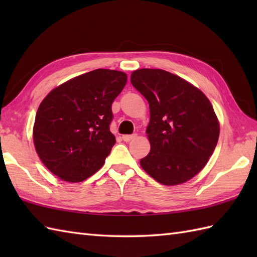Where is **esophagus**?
Segmentation results:
<instances>
[{"label":"esophagus","instance_id":"34e87169","mask_svg":"<svg viewBox=\"0 0 257 257\" xmlns=\"http://www.w3.org/2000/svg\"><path fill=\"white\" fill-rule=\"evenodd\" d=\"M136 137H137V135H136V134H134V135H123L122 136V140L125 141V143H129V141H132Z\"/></svg>","mask_w":257,"mask_h":257}]
</instances>
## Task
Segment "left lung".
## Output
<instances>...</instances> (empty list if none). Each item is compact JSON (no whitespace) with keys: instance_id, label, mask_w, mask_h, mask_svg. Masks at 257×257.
<instances>
[{"instance_id":"1","label":"left lung","mask_w":257,"mask_h":257,"mask_svg":"<svg viewBox=\"0 0 257 257\" xmlns=\"http://www.w3.org/2000/svg\"><path fill=\"white\" fill-rule=\"evenodd\" d=\"M133 86L149 103L146 133L151 145L140 166L166 185L188 181L214 151L220 124L206 96L181 77L162 69H138Z\"/></svg>"}]
</instances>
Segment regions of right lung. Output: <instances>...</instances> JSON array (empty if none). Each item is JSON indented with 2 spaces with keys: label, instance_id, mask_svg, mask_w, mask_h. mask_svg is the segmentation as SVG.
Masks as SVG:
<instances>
[{
  "label": "right lung",
  "instance_id": "right-lung-1",
  "mask_svg": "<svg viewBox=\"0 0 257 257\" xmlns=\"http://www.w3.org/2000/svg\"><path fill=\"white\" fill-rule=\"evenodd\" d=\"M127 83L118 70L95 69L48 94L37 109L33 138L38 157L59 179L79 182L96 173L116 144L111 105Z\"/></svg>",
  "mask_w": 257,
  "mask_h": 257
}]
</instances>
